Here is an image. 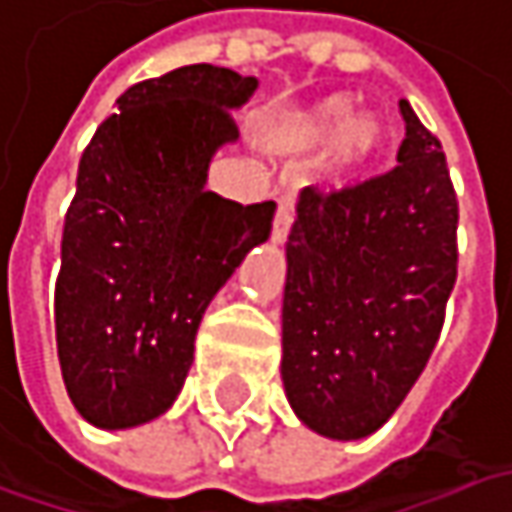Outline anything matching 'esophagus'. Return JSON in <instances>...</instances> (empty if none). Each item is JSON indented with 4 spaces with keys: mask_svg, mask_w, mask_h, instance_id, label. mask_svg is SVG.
Here are the masks:
<instances>
[{
    "mask_svg": "<svg viewBox=\"0 0 512 512\" xmlns=\"http://www.w3.org/2000/svg\"><path fill=\"white\" fill-rule=\"evenodd\" d=\"M289 228H292V202L284 196L278 202V214H275V223H272V243H284Z\"/></svg>",
    "mask_w": 512,
    "mask_h": 512,
    "instance_id": "obj_1",
    "label": "esophagus"
}]
</instances>
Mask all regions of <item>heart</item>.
Wrapping results in <instances>:
<instances>
[{"instance_id": "1", "label": "heart", "mask_w": 512, "mask_h": 512, "mask_svg": "<svg viewBox=\"0 0 512 512\" xmlns=\"http://www.w3.org/2000/svg\"><path fill=\"white\" fill-rule=\"evenodd\" d=\"M356 98L336 92L289 112L275 130V144L289 153H313L334 141L324 159V176L336 185L353 179L388 138V124L376 112H356Z\"/></svg>"}]
</instances>
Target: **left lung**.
Segmentation results:
<instances>
[{
	"label": "left lung",
	"instance_id": "1",
	"mask_svg": "<svg viewBox=\"0 0 512 512\" xmlns=\"http://www.w3.org/2000/svg\"><path fill=\"white\" fill-rule=\"evenodd\" d=\"M400 165L356 188H304L286 240L281 376L295 417L362 440L400 408L437 345L458 278L446 156L400 101Z\"/></svg>",
	"mask_w": 512,
	"mask_h": 512
}]
</instances>
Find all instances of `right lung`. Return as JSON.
I'll return each instance as SVG.
<instances>
[{
  "mask_svg": "<svg viewBox=\"0 0 512 512\" xmlns=\"http://www.w3.org/2000/svg\"><path fill=\"white\" fill-rule=\"evenodd\" d=\"M255 89L257 77L211 63L141 80L80 156L54 327L66 391L98 429H136L173 406L208 304L269 240L275 202L205 188Z\"/></svg>",
  "mask_w": 512,
  "mask_h": 512,
  "instance_id": "add662e5",
  "label": "right lung"
}]
</instances>
